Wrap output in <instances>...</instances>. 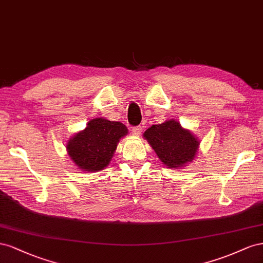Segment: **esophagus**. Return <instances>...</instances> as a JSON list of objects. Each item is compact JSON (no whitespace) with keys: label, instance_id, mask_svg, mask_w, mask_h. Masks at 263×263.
Instances as JSON below:
<instances>
[{"label":"esophagus","instance_id":"obj_1","mask_svg":"<svg viewBox=\"0 0 263 263\" xmlns=\"http://www.w3.org/2000/svg\"><path fill=\"white\" fill-rule=\"evenodd\" d=\"M141 132H142V126L141 125H138V126H134L133 129H132V134L133 136H140L141 134Z\"/></svg>","mask_w":263,"mask_h":263}]
</instances>
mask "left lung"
<instances>
[{"instance_id":"1","label":"left lung","mask_w":263,"mask_h":263,"mask_svg":"<svg viewBox=\"0 0 263 263\" xmlns=\"http://www.w3.org/2000/svg\"><path fill=\"white\" fill-rule=\"evenodd\" d=\"M143 137L163 164L171 168L193 162L199 146L198 139L173 119L148 127Z\"/></svg>"}]
</instances>
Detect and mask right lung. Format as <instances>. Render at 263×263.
<instances>
[{"label": "right lung", "mask_w": 263, "mask_h": 263, "mask_svg": "<svg viewBox=\"0 0 263 263\" xmlns=\"http://www.w3.org/2000/svg\"><path fill=\"white\" fill-rule=\"evenodd\" d=\"M126 134L123 123L96 118L68 141L67 152L81 171L99 172L108 166L120 139Z\"/></svg>", "instance_id": "right-lung-1"}]
</instances>
